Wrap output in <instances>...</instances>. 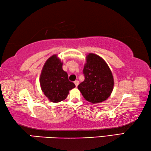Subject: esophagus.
Wrapping results in <instances>:
<instances>
[{
    "mask_svg": "<svg viewBox=\"0 0 151 151\" xmlns=\"http://www.w3.org/2000/svg\"><path fill=\"white\" fill-rule=\"evenodd\" d=\"M74 83H75V84L76 87H77V86L78 85V83H79V82H78V81H75V82H74Z\"/></svg>",
    "mask_w": 151,
    "mask_h": 151,
    "instance_id": "34e87169",
    "label": "esophagus"
}]
</instances>
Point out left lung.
Here are the masks:
<instances>
[{"mask_svg":"<svg viewBox=\"0 0 151 151\" xmlns=\"http://www.w3.org/2000/svg\"><path fill=\"white\" fill-rule=\"evenodd\" d=\"M83 73L85 80L78 85V88L83 97L92 104L106 101L113 91L114 81L104 60L97 54H88Z\"/></svg>","mask_w":151,"mask_h":151,"instance_id":"left-lung-1","label":"left lung"}]
</instances>
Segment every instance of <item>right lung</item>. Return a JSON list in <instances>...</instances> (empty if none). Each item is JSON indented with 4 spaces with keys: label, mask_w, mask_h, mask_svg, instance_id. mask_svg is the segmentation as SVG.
<instances>
[{
    "label": "right lung",
    "mask_w": 151,
    "mask_h": 151,
    "mask_svg": "<svg viewBox=\"0 0 151 151\" xmlns=\"http://www.w3.org/2000/svg\"><path fill=\"white\" fill-rule=\"evenodd\" d=\"M40 83L44 95L54 103L63 101L68 96L69 91L75 87V85L68 80V74L63 69V63L56 54L45 62Z\"/></svg>",
    "instance_id": "add662e5"
}]
</instances>
